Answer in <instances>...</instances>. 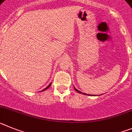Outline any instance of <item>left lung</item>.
Wrapping results in <instances>:
<instances>
[{
	"mask_svg": "<svg viewBox=\"0 0 132 132\" xmlns=\"http://www.w3.org/2000/svg\"><path fill=\"white\" fill-rule=\"evenodd\" d=\"M74 90H76V92H78V93H80V94H85V95H88V94H86V93H82V92H80V91H79V90H77V89H76V88H75V87H74ZM90 96H91V95H90Z\"/></svg>",
	"mask_w": 132,
	"mask_h": 132,
	"instance_id": "left-lung-1",
	"label": "left lung"
}]
</instances>
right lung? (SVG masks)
<instances>
[{"label": "right lung", "instance_id": "add662e5", "mask_svg": "<svg viewBox=\"0 0 132 132\" xmlns=\"http://www.w3.org/2000/svg\"><path fill=\"white\" fill-rule=\"evenodd\" d=\"M51 84H52V82H51V83H50V84H49V85H48V86H47V87H46V88H44V90H42V91H40V92H42V91H44V90H47V89H48V88H50V86H51Z\"/></svg>", "mask_w": 132, "mask_h": 132}]
</instances>
